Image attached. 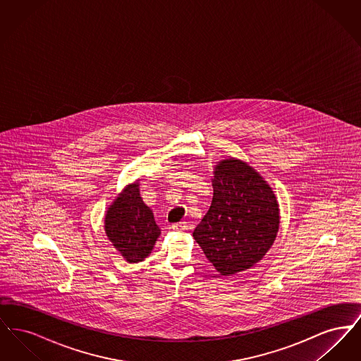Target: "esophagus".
I'll return each mask as SVG.
<instances>
[{
  "instance_id": "esophagus-1",
  "label": "esophagus",
  "mask_w": 361,
  "mask_h": 361,
  "mask_svg": "<svg viewBox=\"0 0 361 361\" xmlns=\"http://www.w3.org/2000/svg\"><path fill=\"white\" fill-rule=\"evenodd\" d=\"M188 224L187 222H180V224H173V230H178V231H185L188 230Z\"/></svg>"
}]
</instances>
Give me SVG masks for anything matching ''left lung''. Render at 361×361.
Masks as SVG:
<instances>
[{
    "label": "left lung",
    "instance_id": "1",
    "mask_svg": "<svg viewBox=\"0 0 361 361\" xmlns=\"http://www.w3.org/2000/svg\"><path fill=\"white\" fill-rule=\"evenodd\" d=\"M212 188L211 206L193 238L221 275H235L257 264L274 245L279 204L259 173L235 158L215 165Z\"/></svg>",
    "mask_w": 361,
    "mask_h": 361
}]
</instances>
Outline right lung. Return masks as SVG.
Here are the masks:
<instances>
[{
	"instance_id": "right-lung-1",
	"label": "right lung",
	"mask_w": 361,
	"mask_h": 361,
	"mask_svg": "<svg viewBox=\"0 0 361 361\" xmlns=\"http://www.w3.org/2000/svg\"><path fill=\"white\" fill-rule=\"evenodd\" d=\"M104 228L126 261L139 262L152 253L161 230L153 211L140 197L139 181L123 189L106 209Z\"/></svg>"
}]
</instances>
